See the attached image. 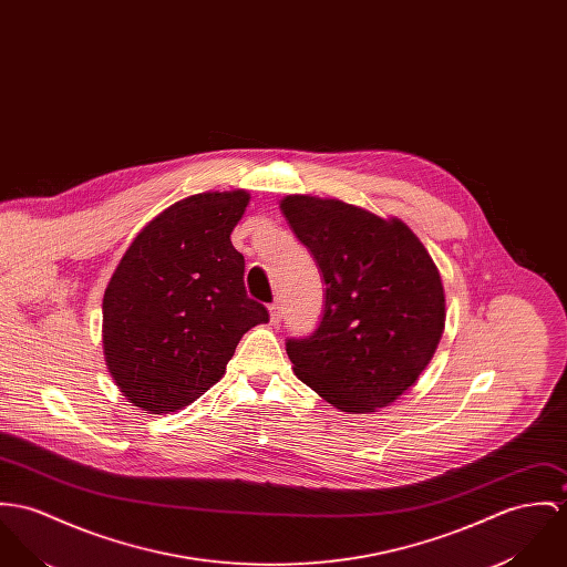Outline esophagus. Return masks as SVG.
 <instances>
[{
	"mask_svg": "<svg viewBox=\"0 0 567 567\" xmlns=\"http://www.w3.org/2000/svg\"><path fill=\"white\" fill-rule=\"evenodd\" d=\"M268 313H270V322L277 324V322L281 320V308H279V303H270V306H268Z\"/></svg>",
	"mask_w": 567,
	"mask_h": 567,
	"instance_id": "obj_1",
	"label": "esophagus"
}]
</instances>
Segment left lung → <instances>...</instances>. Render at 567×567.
<instances>
[{"label": "left lung", "instance_id": "left-lung-1", "mask_svg": "<svg viewBox=\"0 0 567 567\" xmlns=\"http://www.w3.org/2000/svg\"><path fill=\"white\" fill-rule=\"evenodd\" d=\"M279 207L327 286L318 329L286 342L297 377L342 412L388 408L444 333L437 266L399 218L309 195H288Z\"/></svg>", "mask_w": 567, "mask_h": 567}]
</instances>
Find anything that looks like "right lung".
I'll return each mask as SVG.
<instances>
[{"mask_svg":"<svg viewBox=\"0 0 567 567\" xmlns=\"http://www.w3.org/2000/svg\"><path fill=\"white\" fill-rule=\"evenodd\" d=\"M249 193H202L150 220L103 295V355L136 408L177 412L209 390L240 338L268 320L245 290L231 231Z\"/></svg>","mask_w":567,"mask_h":567,"instance_id":"1","label":"right lung"}]
</instances>
